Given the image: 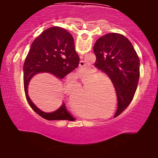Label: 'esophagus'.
<instances>
[{
  "instance_id": "obj_1",
  "label": "esophagus",
  "mask_w": 158,
  "mask_h": 158,
  "mask_svg": "<svg viewBox=\"0 0 158 158\" xmlns=\"http://www.w3.org/2000/svg\"><path fill=\"white\" fill-rule=\"evenodd\" d=\"M80 57H82V56H80ZM79 67H80V68H81V69L85 67V63H84V62L83 60H81L79 62Z\"/></svg>"
}]
</instances>
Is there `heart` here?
Here are the masks:
<instances>
[{
    "mask_svg": "<svg viewBox=\"0 0 158 158\" xmlns=\"http://www.w3.org/2000/svg\"><path fill=\"white\" fill-rule=\"evenodd\" d=\"M79 78L82 81L83 86L80 89L79 93L82 92L84 87L86 86L83 95V98L80 101L79 108L85 109L86 110L95 111L101 108V106H105L108 105L107 102L105 101V93L107 91V89L105 85L101 84L105 81L104 79H98L100 74L95 70H91L88 73H79L77 74ZM79 85L78 82H74V84L70 81H67L64 89L65 94L68 98L69 102H73L74 100V95L73 92V85ZM74 108L79 111L76 104H74Z\"/></svg>",
    "mask_w": 158,
    "mask_h": 158,
    "instance_id": "b5f03b06",
    "label": "heart"
}]
</instances>
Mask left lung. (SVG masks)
<instances>
[{
  "label": "left lung",
  "mask_w": 158,
  "mask_h": 158,
  "mask_svg": "<svg viewBox=\"0 0 158 158\" xmlns=\"http://www.w3.org/2000/svg\"><path fill=\"white\" fill-rule=\"evenodd\" d=\"M95 67L105 73L113 83L118 99V109L123 111L132 100L139 79V59L132 43L118 33L100 37L93 47Z\"/></svg>",
  "instance_id": "1"
}]
</instances>
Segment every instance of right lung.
I'll use <instances>...</instances> for the list:
<instances>
[{
  "mask_svg": "<svg viewBox=\"0 0 158 158\" xmlns=\"http://www.w3.org/2000/svg\"><path fill=\"white\" fill-rule=\"evenodd\" d=\"M79 63V57L74 49L73 37L65 29L53 26L35 39L23 65V85L28 102L37 114L49 121H75L67 110L65 104L52 113H45L39 109L29 98L28 85L35 74L41 73H49L60 79H63L75 69Z\"/></svg>",
  "mask_w": 158,
  "mask_h": 158,
  "instance_id": "add662e5",
  "label": "right lung"
}]
</instances>
